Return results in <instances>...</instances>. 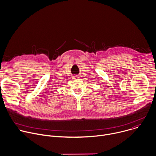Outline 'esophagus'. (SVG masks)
Returning a JSON list of instances; mask_svg holds the SVG:
<instances>
[{"instance_id": "esophagus-1", "label": "esophagus", "mask_w": 156, "mask_h": 156, "mask_svg": "<svg viewBox=\"0 0 156 156\" xmlns=\"http://www.w3.org/2000/svg\"><path fill=\"white\" fill-rule=\"evenodd\" d=\"M79 78H80L79 76H78V75H75V76H73V80H76V79Z\"/></svg>"}]
</instances>
